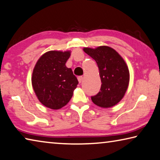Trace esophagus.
I'll list each match as a JSON object with an SVG mask.
<instances>
[{
	"mask_svg": "<svg viewBox=\"0 0 160 160\" xmlns=\"http://www.w3.org/2000/svg\"><path fill=\"white\" fill-rule=\"evenodd\" d=\"M82 80H83V77H78V82H79V83H82Z\"/></svg>",
	"mask_w": 160,
	"mask_h": 160,
	"instance_id": "34e87169",
	"label": "esophagus"
}]
</instances>
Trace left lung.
<instances>
[{"label":"left lung","instance_id":"1","mask_svg":"<svg viewBox=\"0 0 160 160\" xmlns=\"http://www.w3.org/2000/svg\"><path fill=\"white\" fill-rule=\"evenodd\" d=\"M95 60L101 80V91L91 97L93 103L108 108L118 103L124 97L130 82V72L123 58L108 46L83 49Z\"/></svg>","mask_w":160,"mask_h":160}]
</instances>
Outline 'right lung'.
<instances>
[{
  "label": "right lung",
  "mask_w": 160,
  "mask_h": 160,
  "mask_svg": "<svg viewBox=\"0 0 160 160\" xmlns=\"http://www.w3.org/2000/svg\"><path fill=\"white\" fill-rule=\"evenodd\" d=\"M71 51H49L37 62L32 85L38 100L47 108L58 110L69 103L78 84L77 77L66 62Z\"/></svg>",
  "instance_id": "right-lung-1"
}]
</instances>
